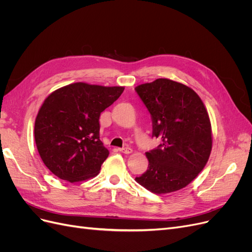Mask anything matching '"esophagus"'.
I'll return each mask as SVG.
<instances>
[{"mask_svg": "<svg viewBox=\"0 0 252 252\" xmlns=\"http://www.w3.org/2000/svg\"><path fill=\"white\" fill-rule=\"evenodd\" d=\"M119 151L123 152V154H130L132 150H131V148H129V147H123V148H119Z\"/></svg>", "mask_w": 252, "mask_h": 252, "instance_id": "1", "label": "esophagus"}]
</instances>
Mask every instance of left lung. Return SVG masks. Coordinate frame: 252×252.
<instances>
[{
	"label": "left lung",
	"instance_id": "left-lung-1",
	"mask_svg": "<svg viewBox=\"0 0 252 252\" xmlns=\"http://www.w3.org/2000/svg\"><path fill=\"white\" fill-rule=\"evenodd\" d=\"M152 122V138L161 144L146 152L148 169L135 181L151 192L177 191L193 181L207 163L211 124L194 91L181 83L158 79L135 87Z\"/></svg>",
	"mask_w": 252,
	"mask_h": 252
}]
</instances>
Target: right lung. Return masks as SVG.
<instances>
[{"label":"right lung","mask_w":252,"mask_h":252,"mask_svg":"<svg viewBox=\"0 0 252 252\" xmlns=\"http://www.w3.org/2000/svg\"><path fill=\"white\" fill-rule=\"evenodd\" d=\"M123 91L124 87L74 83L48 95L35 119L34 140L53 174L71 183L98 174L109 155L100 140L98 120Z\"/></svg>","instance_id":"obj_1"}]
</instances>
